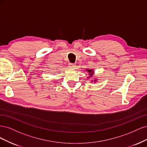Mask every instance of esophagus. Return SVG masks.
<instances>
[{"instance_id": "esophagus-1", "label": "esophagus", "mask_w": 147, "mask_h": 147, "mask_svg": "<svg viewBox=\"0 0 147 147\" xmlns=\"http://www.w3.org/2000/svg\"><path fill=\"white\" fill-rule=\"evenodd\" d=\"M69 67L70 69H72V70H74L75 69V67H76V65H75V64H69Z\"/></svg>"}]
</instances>
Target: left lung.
<instances>
[{"label": "left lung", "instance_id": "8db88e82", "mask_svg": "<svg viewBox=\"0 0 147 147\" xmlns=\"http://www.w3.org/2000/svg\"><path fill=\"white\" fill-rule=\"evenodd\" d=\"M86 72H88V74H89V75H90V76L88 77V78H91V77H93V75H94V70H93V69H86ZM97 78H95V79L94 80H92V81H91V83H92V82H94V83H96V82H97Z\"/></svg>", "mask_w": 147, "mask_h": 147}]
</instances>
